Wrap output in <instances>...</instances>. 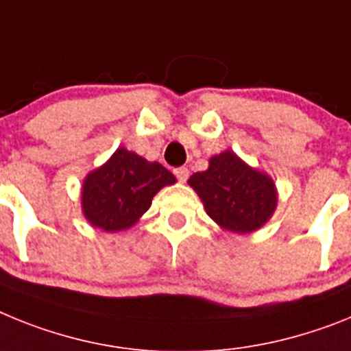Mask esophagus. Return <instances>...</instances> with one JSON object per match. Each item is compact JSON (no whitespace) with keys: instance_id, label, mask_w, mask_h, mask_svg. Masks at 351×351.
<instances>
[{"instance_id":"34e87169","label":"esophagus","mask_w":351,"mask_h":351,"mask_svg":"<svg viewBox=\"0 0 351 351\" xmlns=\"http://www.w3.org/2000/svg\"><path fill=\"white\" fill-rule=\"evenodd\" d=\"M175 175H176V178H178V182H182V184H184V182H187V178H189V169L185 166L176 167Z\"/></svg>"}]
</instances>
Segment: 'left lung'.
<instances>
[{
  "label": "left lung",
  "mask_w": 351,
  "mask_h": 351,
  "mask_svg": "<svg viewBox=\"0 0 351 351\" xmlns=\"http://www.w3.org/2000/svg\"><path fill=\"white\" fill-rule=\"evenodd\" d=\"M189 185L201 197L210 217L233 233L260 230L277 206L274 180L231 150L213 155L208 169L194 173Z\"/></svg>",
  "instance_id": "1"
}]
</instances>
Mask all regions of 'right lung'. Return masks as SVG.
Returning a JSON list of instances; mask_svg holds the SVG:
<instances>
[{
  "instance_id": "add662e5",
  "label": "right lung",
  "mask_w": 351,
  "mask_h": 351,
  "mask_svg": "<svg viewBox=\"0 0 351 351\" xmlns=\"http://www.w3.org/2000/svg\"><path fill=\"white\" fill-rule=\"evenodd\" d=\"M176 182L162 164L120 146L108 162L88 173L81 206L91 226L112 233L129 230L150 208L155 194Z\"/></svg>"
}]
</instances>
